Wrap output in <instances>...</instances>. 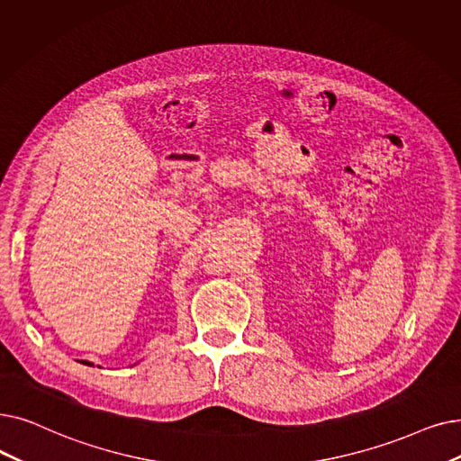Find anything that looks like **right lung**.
Returning a JSON list of instances; mask_svg holds the SVG:
<instances>
[{
    "label": "right lung",
    "mask_w": 461,
    "mask_h": 461,
    "mask_svg": "<svg viewBox=\"0 0 461 461\" xmlns=\"http://www.w3.org/2000/svg\"><path fill=\"white\" fill-rule=\"evenodd\" d=\"M83 364H88V362H83ZM88 366H90V364H88Z\"/></svg>",
    "instance_id": "right-lung-1"
}]
</instances>
